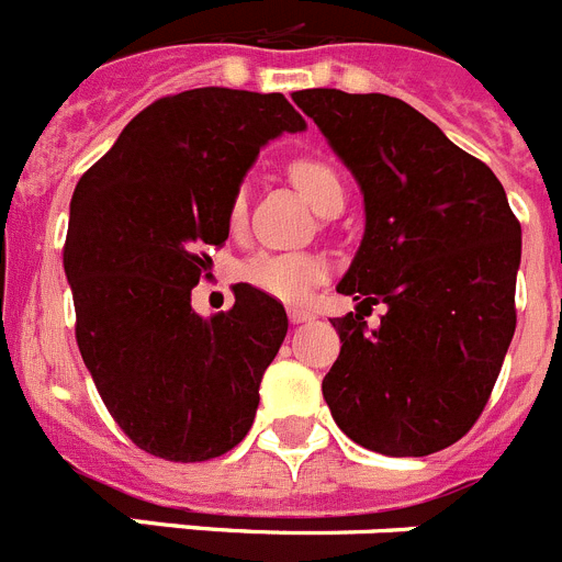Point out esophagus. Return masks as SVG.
<instances>
[{
  "mask_svg": "<svg viewBox=\"0 0 562 562\" xmlns=\"http://www.w3.org/2000/svg\"><path fill=\"white\" fill-rule=\"evenodd\" d=\"M288 319L294 322V325H302V322H311L314 319V314L305 308H288Z\"/></svg>",
  "mask_w": 562,
  "mask_h": 562,
  "instance_id": "obj_1",
  "label": "esophagus"
}]
</instances>
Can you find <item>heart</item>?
<instances>
[{"mask_svg": "<svg viewBox=\"0 0 562 562\" xmlns=\"http://www.w3.org/2000/svg\"><path fill=\"white\" fill-rule=\"evenodd\" d=\"M288 175L316 209L325 206L330 198H341L339 175L325 160L296 158ZM243 217H246V198L234 194L228 206V223L240 226ZM325 274H328V262L316 254L302 251H260L237 268V277L246 285L280 302H302L311 294V288L325 280Z\"/></svg>", "mask_w": 562, "mask_h": 562, "instance_id": "1", "label": "heart"}]
</instances>
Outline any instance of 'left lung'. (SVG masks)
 Instances as JSON below:
<instances>
[{"mask_svg": "<svg viewBox=\"0 0 562 562\" xmlns=\"http://www.w3.org/2000/svg\"><path fill=\"white\" fill-rule=\"evenodd\" d=\"M291 99L364 194L362 246L336 291L389 305L375 331L361 312L330 319L341 350L322 396L368 450H443L484 413L515 336L520 223L490 166L402 99L325 87Z\"/></svg>", "mask_w": 562, "mask_h": 562, "instance_id": "8db88e82", "label": "left lung"}]
</instances>
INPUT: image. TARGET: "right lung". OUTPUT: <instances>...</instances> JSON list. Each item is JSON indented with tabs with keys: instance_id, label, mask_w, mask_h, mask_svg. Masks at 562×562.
<instances>
[{
	"instance_id": "right-lung-1",
	"label": "right lung",
	"mask_w": 562,
	"mask_h": 562,
	"mask_svg": "<svg viewBox=\"0 0 562 562\" xmlns=\"http://www.w3.org/2000/svg\"><path fill=\"white\" fill-rule=\"evenodd\" d=\"M282 92L228 87L166 95L138 112L70 200L65 274L76 341L126 436L166 461H209L246 438L262 373L288 330L280 302L240 282L203 319L192 288L223 246L228 206L262 146L302 133Z\"/></svg>"
}]
</instances>
